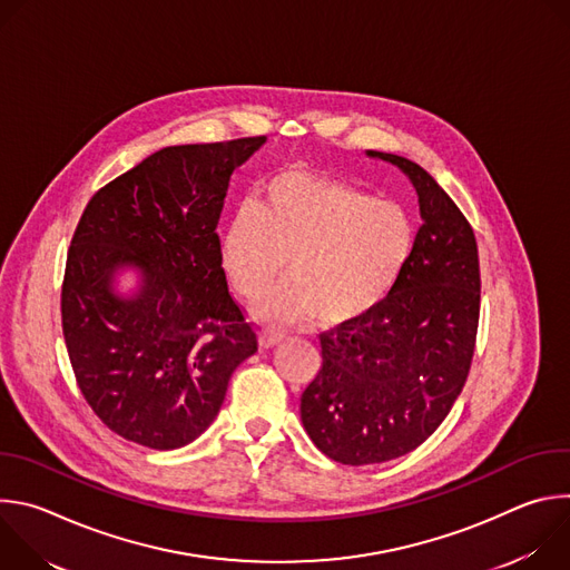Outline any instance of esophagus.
Wrapping results in <instances>:
<instances>
[{
    "mask_svg": "<svg viewBox=\"0 0 570 570\" xmlns=\"http://www.w3.org/2000/svg\"><path fill=\"white\" fill-rule=\"evenodd\" d=\"M284 338H286V334L282 330H277V327H271V324L262 330V347H266V350L279 345Z\"/></svg>",
    "mask_w": 570,
    "mask_h": 570,
    "instance_id": "obj_1",
    "label": "esophagus"
}]
</instances>
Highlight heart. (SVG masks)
<instances>
[{"mask_svg": "<svg viewBox=\"0 0 570 570\" xmlns=\"http://www.w3.org/2000/svg\"><path fill=\"white\" fill-rule=\"evenodd\" d=\"M413 223L399 205L313 171L273 176L253 205H240L220 234V262L229 284L262 315L295 322L315 315L341 327L374 311L396 284L413 253Z\"/></svg>", "mask_w": 570, "mask_h": 570, "instance_id": "1", "label": "heart"}]
</instances>
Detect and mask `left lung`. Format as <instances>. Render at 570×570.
I'll list each match as a JSON object with an SVG mask.
<instances>
[{
	"mask_svg": "<svg viewBox=\"0 0 570 570\" xmlns=\"http://www.w3.org/2000/svg\"><path fill=\"white\" fill-rule=\"evenodd\" d=\"M367 155L413 180L424 225L387 297L320 334L322 367L302 394V424L324 455L350 466L401 458L438 431L469 376L480 317L478 246L464 214L415 161Z\"/></svg>",
	"mask_w": 570,
	"mask_h": 570,
	"instance_id": "obj_1",
	"label": "left lung"
}]
</instances>
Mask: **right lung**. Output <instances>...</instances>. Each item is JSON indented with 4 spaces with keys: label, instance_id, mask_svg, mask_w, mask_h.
<instances>
[{
    "label": "right lung",
    "instance_id": "1",
    "mask_svg": "<svg viewBox=\"0 0 570 570\" xmlns=\"http://www.w3.org/2000/svg\"><path fill=\"white\" fill-rule=\"evenodd\" d=\"M167 146L101 187L80 216L60 291L78 390L128 442L169 451L218 415L232 372L259 347L227 288L216 232L229 176L262 144ZM135 265V298L111 293Z\"/></svg>",
    "mask_w": 570,
    "mask_h": 570
}]
</instances>
